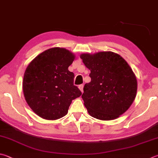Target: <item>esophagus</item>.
<instances>
[{"label":"esophagus","instance_id":"1","mask_svg":"<svg viewBox=\"0 0 158 158\" xmlns=\"http://www.w3.org/2000/svg\"><path fill=\"white\" fill-rule=\"evenodd\" d=\"M83 87H84V85H80L78 86V88L80 89V90L81 91L82 93L83 92Z\"/></svg>","mask_w":158,"mask_h":158}]
</instances>
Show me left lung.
<instances>
[{
    "mask_svg": "<svg viewBox=\"0 0 158 158\" xmlns=\"http://www.w3.org/2000/svg\"><path fill=\"white\" fill-rule=\"evenodd\" d=\"M80 58L91 73L82 98L91 116L102 120L118 118L134 101L138 85L132 69L120 55L102 52Z\"/></svg>",
    "mask_w": 158,
    "mask_h": 158,
    "instance_id": "left-lung-1",
    "label": "left lung"
}]
</instances>
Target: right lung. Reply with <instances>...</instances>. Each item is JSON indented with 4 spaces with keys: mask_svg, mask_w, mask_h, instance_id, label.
Here are the masks:
<instances>
[{
    "mask_svg": "<svg viewBox=\"0 0 158 158\" xmlns=\"http://www.w3.org/2000/svg\"><path fill=\"white\" fill-rule=\"evenodd\" d=\"M75 58L64 48L49 49L27 67L23 78L24 96L35 114L46 120L67 115L71 101L81 96L73 85L74 73L68 70Z\"/></svg>",
    "mask_w": 158,
    "mask_h": 158,
    "instance_id": "1",
    "label": "right lung"
}]
</instances>
